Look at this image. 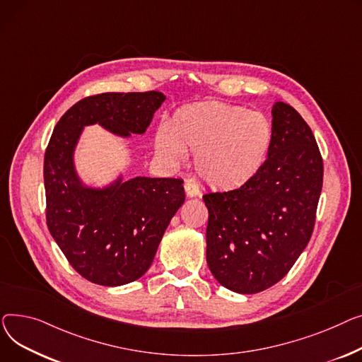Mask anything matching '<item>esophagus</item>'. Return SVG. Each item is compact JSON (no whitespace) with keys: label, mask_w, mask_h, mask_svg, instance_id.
<instances>
[{"label":"esophagus","mask_w":362,"mask_h":362,"mask_svg":"<svg viewBox=\"0 0 362 362\" xmlns=\"http://www.w3.org/2000/svg\"><path fill=\"white\" fill-rule=\"evenodd\" d=\"M184 189H185L187 197H197V196H200V188L193 181H187L184 184Z\"/></svg>","instance_id":"34e87169"}]
</instances>
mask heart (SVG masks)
I'll return each mask as SVG.
<instances>
[{
	"mask_svg": "<svg viewBox=\"0 0 362 362\" xmlns=\"http://www.w3.org/2000/svg\"><path fill=\"white\" fill-rule=\"evenodd\" d=\"M273 140L269 119L243 106L222 102L187 105L177 110L168 129L155 134V151L178 166L196 153V171L216 188H238L262 169Z\"/></svg>",
	"mask_w": 362,
	"mask_h": 362,
	"instance_id": "1",
	"label": "heart"
}]
</instances>
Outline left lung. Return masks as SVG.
I'll return each instance as SVG.
<instances>
[{"instance_id":"1","label":"left lung","mask_w":362,"mask_h":362,"mask_svg":"<svg viewBox=\"0 0 362 362\" xmlns=\"http://www.w3.org/2000/svg\"><path fill=\"white\" fill-rule=\"evenodd\" d=\"M273 140L245 185L203 196L209 210L206 259L215 279L238 293L278 284L307 247L323 187L313 132L291 105L272 108Z\"/></svg>"}]
</instances>
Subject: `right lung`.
Masks as SVG:
<instances>
[{"label":"right lung","instance_id":"add662e5","mask_svg":"<svg viewBox=\"0 0 362 362\" xmlns=\"http://www.w3.org/2000/svg\"><path fill=\"white\" fill-rule=\"evenodd\" d=\"M156 90L88 96L61 117L44 160L47 225L73 269L93 284H130L151 267L165 229L185 200L182 180L136 177L84 185L74 166L83 127L143 134L165 100Z\"/></svg>","mask_w":362,"mask_h":362}]
</instances>
